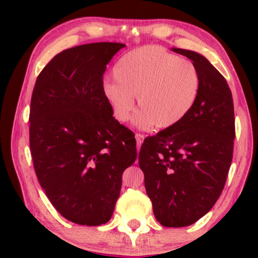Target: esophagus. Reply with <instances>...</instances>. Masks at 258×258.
I'll return each instance as SVG.
<instances>
[{"instance_id":"34e87169","label":"esophagus","mask_w":258,"mask_h":258,"mask_svg":"<svg viewBox=\"0 0 258 258\" xmlns=\"http://www.w3.org/2000/svg\"><path fill=\"white\" fill-rule=\"evenodd\" d=\"M135 138H136V142H137V148L139 149V148H141V146H142V143H143L144 135H141V133H136Z\"/></svg>"}]
</instances>
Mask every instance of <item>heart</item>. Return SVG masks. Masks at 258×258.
I'll list each match as a JSON object with an SVG mask.
<instances>
[{
  "label": "heart",
  "instance_id": "heart-1",
  "mask_svg": "<svg viewBox=\"0 0 258 258\" xmlns=\"http://www.w3.org/2000/svg\"><path fill=\"white\" fill-rule=\"evenodd\" d=\"M115 81L103 84V96L116 120L125 122L135 108L141 128L165 130L179 123L197 103L201 79L197 67L162 47L132 49L112 68Z\"/></svg>",
  "mask_w": 258,
  "mask_h": 258
}]
</instances>
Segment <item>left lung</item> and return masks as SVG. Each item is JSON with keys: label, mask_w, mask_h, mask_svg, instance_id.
Wrapping results in <instances>:
<instances>
[{"label": "left lung", "mask_w": 258, "mask_h": 258, "mask_svg": "<svg viewBox=\"0 0 258 258\" xmlns=\"http://www.w3.org/2000/svg\"><path fill=\"white\" fill-rule=\"evenodd\" d=\"M172 51L199 70V97L179 123L144 139L138 162L156 220L165 227H186L205 216L223 190L235 119L232 92L222 74L199 53Z\"/></svg>", "instance_id": "left-lung-1"}]
</instances>
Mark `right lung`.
Returning a JSON list of instances; mask_svg holds the SVG:
<instances>
[{
  "label": "right lung",
  "mask_w": 258,
  "mask_h": 258,
  "mask_svg": "<svg viewBox=\"0 0 258 258\" xmlns=\"http://www.w3.org/2000/svg\"><path fill=\"white\" fill-rule=\"evenodd\" d=\"M125 44L97 42L58 53L37 76L30 104V152L47 198L67 220L111 218L121 179L137 158L135 135L103 96L106 64Z\"/></svg>",
  "instance_id": "add662e5"
}]
</instances>
